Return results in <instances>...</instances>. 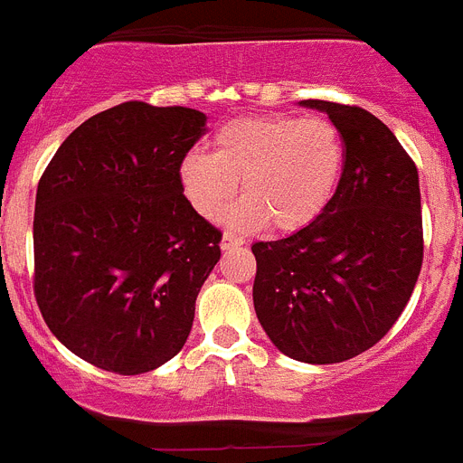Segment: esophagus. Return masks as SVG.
I'll use <instances>...</instances> for the list:
<instances>
[{
  "label": "esophagus",
  "instance_id": "34e87169",
  "mask_svg": "<svg viewBox=\"0 0 463 463\" xmlns=\"http://www.w3.org/2000/svg\"><path fill=\"white\" fill-rule=\"evenodd\" d=\"M239 245H243V239H241V236L232 234V232H224L222 241H220V248H222V250H234Z\"/></svg>",
  "mask_w": 463,
  "mask_h": 463
}]
</instances>
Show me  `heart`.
Instances as JSON below:
<instances>
[{
    "mask_svg": "<svg viewBox=\"0 0 463 463\" xmlns=\"http://www.w3.org/2000/svg\"><path fill=\"white\" fill-rule=\"evenodd\" d=\"M345 162L336 127L322 118L260 116L229 122L215 134L213 153L183 155L178 175L202 218H218L239 192L245 196L229 211L236 229L269 224L294 234L310 227L329 208Z\"/></svg>",
    "mask_w": 463,
    "mask_h": 463,
    "instance_id": "obj_1",
    "label": "heart"
}]
</instances>
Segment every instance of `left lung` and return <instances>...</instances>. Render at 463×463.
<instances>
[{"instance_id":"1","label":"left lung","mask_w":463,"mask_h":463,"mask_svg":"<svg viewBox=\"0 0 463 463\" xmlns=\"http://www.w3.org/2000/svg\"><path fill=\"white\" fill-rule=\"evenodd\" d=\"M298 104L326 113L341 132L343 175L310 227L252 245V301L282 354L338 364L373 347L415 289L424 252L420 178L390 127L369 110Z\"/></svg>"}]
</instances>
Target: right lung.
Masks as SVG:
<instances>
[{
	"label": "right lung",
	"instance_id": "right-lung-1",
	"mask_svg": "<svg viewBox=\"0 0 463 463\" xmlns=\"http://www.w3.org/2000/svg\"><path fill=\"white\" fill-rule=\"evenodd\" d=\"M203 132L202 110L125 101L76 127L41 175L36 304L57 341L97 369L148 373L190 336L222 239L178 175Z\"/></svg>",
	"mask_w": 463,
	"mask_h": 463
}]
</instances>
